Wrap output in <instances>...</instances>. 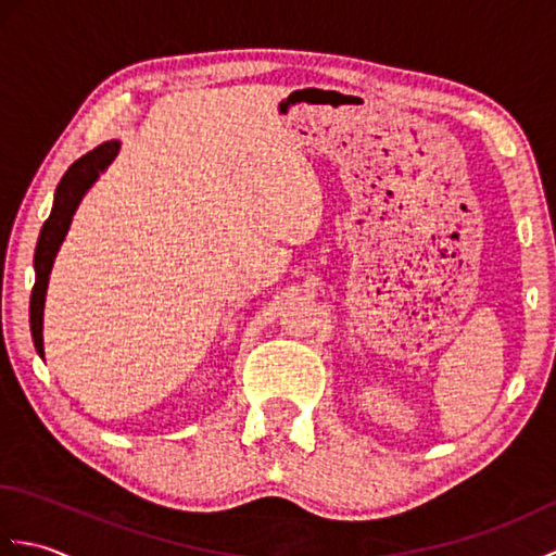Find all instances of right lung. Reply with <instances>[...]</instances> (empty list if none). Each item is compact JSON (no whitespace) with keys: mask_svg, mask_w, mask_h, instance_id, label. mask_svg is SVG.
Returning <instances> with one entry per match:
<instances>
[{"mask_svg":"<svg viewBox=\"0 0 556 556\" xmlns=\"http://www.w3.org/2000/svg\"><path fill=\"white\" fill-rule=\"evenodd\" d=\"M119 152V140H108V143L98 146L90 150L88 155L76 160L66 174L59 181L54 191V205L50 217L42 224L38 248H35V287L30 293V332H33V344L35 351L45 358V346H42V313H45V293H47V281H50V271L54 265V257L59 245H62L64 236L71 227V217L78 207V203L86 195L88 188L100 179V174L110 167L112 160Z\"/></svg>","mask_w":556,"mask_h":556,"instance_id":"obj_1","label":"right lung"}]
</instances>
